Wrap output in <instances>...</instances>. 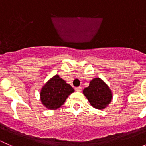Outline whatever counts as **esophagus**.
Wrapping results in <instances>:
<instances>
[{"label":"esophagus","instance_id":"esophagus-1","mask_svg":"<svg viewBox=\"0 0 146 146\" xmlns=\"http://www.w3.org/2000/svg\"><path fill=\"white\" fill-rule=\"evenodd\" d=\"M75 90L76 91H77V92H80V91L82 90V88L81 87H77V88H75Z\"/></svg>","mask_w":146,"mask_h":146}]
</instances>
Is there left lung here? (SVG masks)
Masks as SVG:
<instances>
[{"mask_svg":"<svg viewBox=\"0 0 146 146\" xmlns=\"http://www.w3.org/2000/svg\"><path fill=\"white\" fill-rule=\"evenodd\" d=\"M83 94L90 104L98 110L106 108L112 100L111 90L99 78H95L90 82L89 86L83 90Z\"/></svg>","mask_w":146,"mask_h":146,"instance_id":"left-lung-1","label":"left lung"}]
</instances>
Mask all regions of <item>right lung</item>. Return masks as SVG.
I'll return each mask as SVG.
<instances>
[{
  "label": "right lung",
  "instance_id": "1",
  "mask_svg": "<svg viewBox=\"0 0 146 146\" xmlns=\"http://www.w3.org/2000/svg\"><path fill=\"white\" fill-rule=\"evenodd\" d=\"M74 92V89L64 80L56 75L42 87L40 99L44 107L55 110L61 107L68 97Z\"/></svg>",
  "mask_w": 146,
  "mask_h": 146
}]
</instances>
